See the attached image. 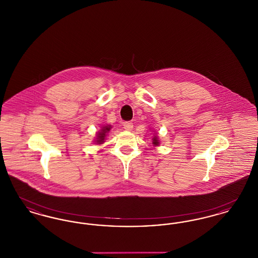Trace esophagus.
<instances>
[{
    "label": "esophagus",
    "instance_id": "34e87169",
    "mask_svg": "<svg viewBox=\"0 0 258 258\" xmlns=\"http://www.w3.org/2000/svg\"><path fill=\"white\" fill-rule=\"evenodd\" d=\"M123 125V128L125 131H132L134 128V123H132V122H124Z\"/></svg>",
    "mask_w": 258,
    "mask_h": 258
}]
</instances>
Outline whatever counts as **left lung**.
Instances as JSON below:
<instances>
[{"label": "left lung", "mask_w": 258, "mask_h": 258, "mask_svg": "<svg viewBox=\"0 0 258 258\" xmlns=\"http://www.w3.org/2000/svg\"><path fill=\"white\" fill-rule=\"evenodd\" d=\"M153 144L154 145H159L160 144V142H159V140H158V138L156 136L153 138Z\"/></svg>", "instance_id": "left-lung-1"}]
</instances>
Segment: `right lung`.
I'll list each match as a JSON object with an SVG mask.
<instances>
[{
  "label": "right lung",
  "instance_id": "1",
  "mask_svg": "<svg viewBox=\"0 0 258 258\" xmlns=\"http://www.w3.org/2000/svg\"><path fill=\"white\" fill-rule=\"evenodd\" d=\"M110 131V125H106V126H103L102 127V130H101V132L98 134V140H97V142H98V144H101L102 142H104V137H105V135L107 134V132H109Z\"/></svg>",
  "mask_w": 258,
  "mask_h": 258
}]
</instances>
